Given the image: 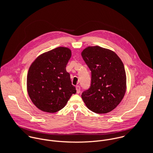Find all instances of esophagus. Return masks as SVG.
<instances>
[{"label":"esophagus","instance_id":"34e87169","mask_svg":"<svg viewBox=\"0 0 153 153\" xmlns=\"http://www.w3.org/2000/svg\"><path fill=\"white\" fill-rule=\"evenodd\" d=\"M76 93L79 94L80 92V90H81V88L79 85H76Z\"/></svg>","mask_w":153,"mask_h":153}]
</instances>
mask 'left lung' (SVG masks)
I'll return each mask as SVG.
<instances>
[{
	"label": "left lung",
	"mask_w": 153,
	"mask_h": 153,
	"mask_svg": "<svg viewBox=\"0 0 153 153\" xmlns=\"http://www.w3.org/2000/svg\"><path fill=\"white\" fill-rule=\"evenodd\" d=\"M81 55L91 71L90 88L81 97L88 108L105 114L115 108L126 91L124 66L112 51L98 46H88Z\"/></svg>",
	"instance_id": "8db88e82"
}]
</instances>
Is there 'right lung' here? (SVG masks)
I'll use <instances>...</instances> for the list:
<instances>
[{
  "mask_svg": "<svg viewBox=\"0 0 153 153\" xmlns=\"http://www.w3.org/2000/svg\"><path fill=\"white\" fill-rule=\"evenodd\" d=\"M71 57L70 49L58 47L40 55L30 66L27 91L38 109L49 113L59 111L76 93L66 71Z\"/></svg>",
  "mask_w": 153,
  "mask_h": 153,
  "instance_id": "right-lung-1",
  "label": "right lung"
}]
</instances>
